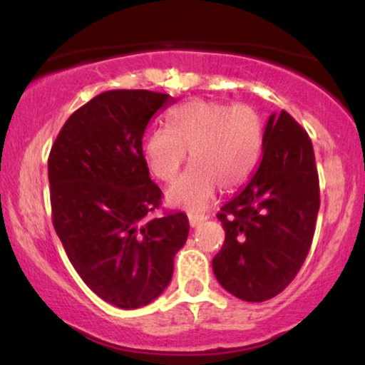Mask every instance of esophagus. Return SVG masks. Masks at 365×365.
<instances>
[{
	"instance_id": "esophagus-1",
	"label": "esophagus",
	"mask_w": 365,
	"mask_h": 365,
	"mask_svg": "<svg viewBox=\"0 0 365 365\" xmlns=\"http://www.w3.org/2000/svg\"><path fill=\"white\" fill-rule=\"evenodd\" d=\"M206 220V217L204 216H197V215H188V223H190V226L192 228H195L197 225L199 223H202V221Z\"/></svg>"
}]
</instances>
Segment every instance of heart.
Segmentation results:
<instances>
[{"label":"heart","instance_id":"heart-1","mask_svg":"<svg viewBox=\"0 0 365 365\" xmlns=\"http://www.w3.org/2000/svg\"><path fill=\"white\" fill-rule=\"evenodd\" d=\"M264 121L249 104L188 101L170 115V128L159 127L144 142V159L153 177L171 182L190 150L194 165L166 192L171 206L200 211L217 187L232 192L254 173L261 159Z\"/></svg>","mask_w":365,"mask_h":365}]
</instances>
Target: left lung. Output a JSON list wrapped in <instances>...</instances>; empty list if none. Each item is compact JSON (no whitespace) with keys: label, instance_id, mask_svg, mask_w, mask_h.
I'll use <instances>...</instances> for the list:
<instances>
[{"label":"left lung","instance_id":"1","mask_svg":"<svg viewBox=\"0 0 365 365\" xmlns=\"http://www.w3.org/2000/svg\"><path fill=\"white\" fill-rule=\"evenodd\" d=\"M319 211L312 142L282 111L264 130L262 156L249 183L217 212L225 244L212 259L221 287L245 302L282 293L307 257Z\"/></svg>","mask_w":365,"mask_h":365}]
</instances>
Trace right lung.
<instances>
[{"label": "right lung", "mask_w": 365, "mask_h": 365, "mask_svg": "<svg viewBox=\"0 0 365 365\" xmlns=\"http://www.w3.org/2000/svg\"><path fill=\"white\" fill-rule=\"evenodd\" d=\"M170 94L108 91L65 121L48 159L53 226L83 283L108 304L137 309L158 299L188 237L185 212L153 217L161 190L142 137Z\"/></svg>", "instance_id": "1"}]
</instances>
